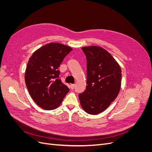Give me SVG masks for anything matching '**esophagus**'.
<instances>
[{"mask_svg": "<svg viewBox=\"0 0 152 152\" xmlns=\"http://www.w3.org/2000/svg\"><path fill=\"white\" fill-rule=\"evenodd\" d=\"M70 87H71V89H74L75 87V84H71L70 85Z\"/></svg>", "mask_w": 152, "mask_h": 152, "instance_id": "esophagus-1", "label": "esophagus"}]
</instances>
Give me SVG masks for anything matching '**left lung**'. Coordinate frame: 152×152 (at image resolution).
Returning <instances> with one entry per match:
<instances>
[{
	"mask_svg": "<svg viewBox=\"0 0 152 152\" xmlns=\"http://www.w3.org/2000/svg\"><path fill=\"white\" fill-rule=\"evenodd\" d=\"M87 59V86L79 94L81 107L90 115L105 110L117 97L121 87V69L108 52L102 47H83Z\"/></svg>",
	"mask_w": 152,
	"mask_h": 152,
	"instance_id": "1",
	"label": "left lung"
}]
</instances>
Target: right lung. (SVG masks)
<instances>
[{
	"label": "right lung",
	"instance_id": "obj_1",
	"mask_svg": "<svg viewBox=\"0 0 152 152\" xmlns=\"http://www.w3.org/2000/svg\"><path fill=\"white\" fill-rule=\"evenodd\" d=\"M73 49L51 42L35 51L30 57L25 72V83L32 99L47 110L58 108L69 92L59 78L58 67Z\"/></svg>",
	"mask_w": 152,
	"mask_h": 152
}]
</instances>
